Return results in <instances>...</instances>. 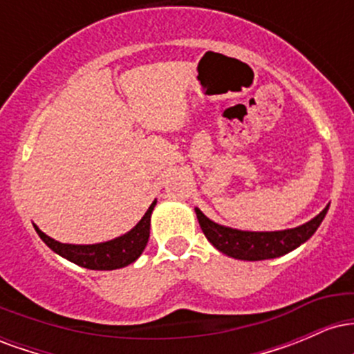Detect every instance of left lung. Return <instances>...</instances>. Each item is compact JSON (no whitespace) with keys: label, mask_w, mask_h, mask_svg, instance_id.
<instances>
[{"label":"left lung","mask_w":354,"mask_h":354,"mask_svg":"<svg viewBox=\"0 0 354 354\" xmlns=\"http://www.w3.org/2000/svg\"><path fill=\"white\" fill-rule=\"evenodd\" d=\"M326 206L318 216H315L311 221L304 223L298 228L283 230V231H241L233 230L228 226H221L218 223L211 221L206 218L200 209L196 211L198 221L208 238V241L216 248L218 251L231 256L234 259H245V261H261V259H271L283 256L290 251H293L304 241H308L315 231L318 230L324 216H326Z\"/></svg>","instance_id":"obj_1"}]
</instances>
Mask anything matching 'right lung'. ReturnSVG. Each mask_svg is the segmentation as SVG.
I'll use <instances>...</instances> for the list:
<instances>
[{
    "label": "right lung",
    "instance_id": "right-lung-1",
    "mask_svg": "<svg viewBox=\"0 0 354 354\" xmlns=\"http://www.w3.org/2000/svg\"><path fill=\"white\" fill-rule=\"evenodd\" d=\"M156 201L151 203L145 216L140 219V223L131 231L123 234V236L111 239L106 243H98V245H66V243H59L56 239L43 233L38 226H35L36 233L39 238L51 248L55 253H58L68 261L75 263V265L88 268V270H98V271H111L120 270L131 263H135L140 254L143 253L149 238V226H151V213L154 209Z\"/></svg>",
    "mask_w": 354,
    "mask_h": 354
}]
</instances>
